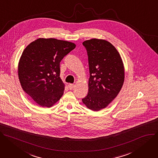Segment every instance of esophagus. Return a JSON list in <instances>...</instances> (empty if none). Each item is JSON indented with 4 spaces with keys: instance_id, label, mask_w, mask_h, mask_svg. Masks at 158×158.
I'll return each mask as SVG.
<instances>
[{
    "instance_id": "34e87169",
    "label": "esophagus",
    "mask_w": 158,
    "mask_h": 158,
    "mask_svg": "<svg viewBox=\"0 0 158 158\" xmlns=\"http://www.w3.org/2000/svg\"><path fill=\"white\" fill-rule=\"evenodd\" d=\"M74 86H75V85L73 84V83H69V84L68 85V87H69V89L70 90L73 89L74 88Z\"/></svg>"
}]
</instances>
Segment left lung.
Instances as JSON below:
<instances>
[{"label":"left lung","instance_id":"1","mask_svg":"<svg viewBox=\"0 0 158 158\" xmlns=\"http://www.w3.org/2000/svg\"><path fill=\"white\" fill-rule=\"evenodd\" d=\"M88 55L90 78L89 92L82 98L89 109L106 108L117 97L124 81L123 62L109 42L92 39L83 43Z\"/></svg>","mask_w":158,"mask_h":158}]
</instances>
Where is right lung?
I'll list each match as a JSON object with an SVG mask.
<instances>
[{"instance_id": "1", "label": "right lung", "mask_w": 158, "mask_h": 158, "mask_svg": "<svg viewBox=\"0 0 158 158\" xmlns=\"http://www.w3.org/2000/svg\"><path fill=\"white\" fill-rule=\"evenodd\" d=\"M75 44L53 38H40L24 50L18 75L24 91L42 107H50L63 94L60 63Z\"/></svg>"}]
</instances>
